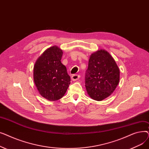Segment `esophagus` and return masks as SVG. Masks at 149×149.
Instances as JSON below:
<instances>
[{
  "mask_svg": "<svg viewBox=\"0 0 149 149\" xmlns=\"http://www.w3.org/2000/svg\"><path fill=\"white\" fill-rule=\"evenodd\" d=\"M80 75H77V74H75V75H73L72 77H71V79L72 81H75L77 80H79L80 79Z\"/></svg>",
  "mask_w": 149,
  "mask_h": 149,
  "instance_id": "esophagus-1",
  "label": "esophagus"
}]
</instances>
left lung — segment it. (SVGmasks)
<instances>
[{
    "mask_svg": "<svg viewBox=\"0 0 149 149\" xmlns=\"http://www.w3.org/2000/svg\"><path fill=\"white\" fill-rule=\"evenodd\" d=\"M120 69L104 49L92 53L86 73L85 86L89 96L101 101L110 96L120 82Z\"/></svg>",
    "mask_w": 149,
    "mask_h": 149,
    "instance_id": "8db88e82",
    "label": "left lung"
}]
</instances>
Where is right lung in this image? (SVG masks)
Returning a JSON list of instances; mask_svg holds the SVG:
<instances>
[{
	"label": "right lung",
	"instance_id": "obj_1",
	"mask_svg": "<svg viewBox=\"0 0 149 149\" xmlns=\"http://www.w3.org/2000/svg\"><path fill=\"white\" fill-rule=\"evenodd\" d=\"M63 51L57 46L45 50L36 60L33 78L42 97L49 101L61 98L70 83L66 68L61 62Z\"/></svg>",
	"mask_w": 149,
	"mask_h": 149
}]
</instances>
